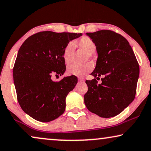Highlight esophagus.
Masks as SVG:
<instances>
[{
  "mask_svg": "<svg viewBox=\"0 0 151 151\" xmlns=\"http://www.w3.org/2000/svg\"><path fill=\"white\" fill-rule=\"evenodd\" d=\"M78 80H79L80 82H84V78L82 77H79L78 78Z\"/></svg>",
  "mask_w": 151,
  "mask_h": 151,
  "instance_id": "esophagus-1",
  "label": "esophagus"
}]
</instances>
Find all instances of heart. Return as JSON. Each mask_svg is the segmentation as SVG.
<instances>
[{"label":"heart","instance_id":"1","mask_svg":"<svg viewBox=\"0 0 151 151\" xmlns=\"http://www.w3.org/2000/svg\"><path fill=\"white\" fill-rule=\"evenodd\" d=\"M75 45H77L80 50L86 53L85 60L90 58L92 54L96 52L97 47L96 43L91 38L88 36L82 37L78 41L77 44L74 45L73 42H69L66 45L63 51V58L66 65H69L73 60L75 53ZM93 67L89 63L84 64L82 66L72 65L68 67L67 73L71 76H82L92 71Z\"/></svg>","mask_w":151,"mask_h":151}]
</instances>
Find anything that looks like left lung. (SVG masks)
Instances as JSON below:
<instances>
[{"label": "left lung", "instance_id": "8db88e82", "mask_svg": "<svg viewBox=\"0 0 151 151\" xmlns=\"http://www.w3.org/2000/svg\"><path fill=\"white\" fill-rule=\"evenodd\" d=\"M86 34L96 43L98 57L91 73L95 78L86 80L88 91L84 96V104L88 110L101 117H114L135 99L139 64L129 42L122 35L111 30ZM100 76L102 83L98 84Z\"/></svg>", "mask_w": 151, "mask_h": 151}]
</instances>
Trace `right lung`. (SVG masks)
Returning a JSON list of instances; mask_svg holds the SVG:
<instances>
[{
    "instance_id": "1",
    "label": "right lung",
    "mask_w": 151,
    "mask_h": 151,
    "mask_svg": "<svg viewBox=\"0 0 151 151\" xmlns=\"http://www.w3.org/2000/svg\"><path fill=\"white\" fill-rule=\"evenodd\" d=\"M80 36L44 31L29 37L20 47L13 68L17 100L22 110L36 120L48 122L65 112L66 97L78 78L71 76L53 82L51 77L65 73L64 48Z\"/></svg>"
}]
</instances>
